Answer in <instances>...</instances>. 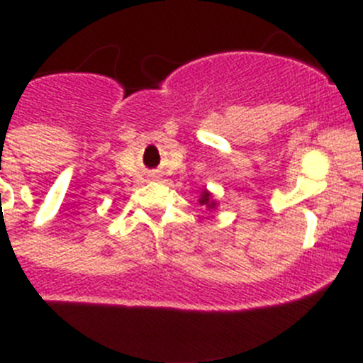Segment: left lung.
<instances>
[{"label": "left lung", "instance_id": "obj_1", "mask_svg": "<svg viewBox=\"0 0 363 363\" xmlns=\"http://www.w3.org/2000/svg\"><path fill=\"white\" fill-rule=\"evenodd\" d=\"M199 203L205 205V207L208 208V212H212V211H216V208H218V202H216L214 195H212L208 189H203L202 195H200V199H199Z\"/></svg>", "mask_w": 363, "mask_h": 363}]
</instances>
